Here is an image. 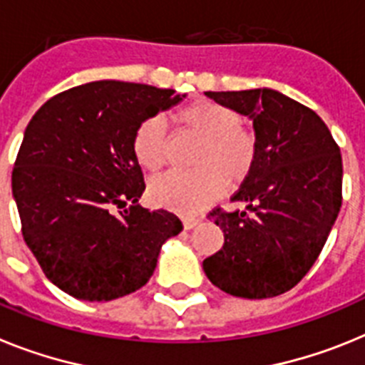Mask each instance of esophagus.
I'll return each mask as SVG.
<instances>
[{
    "mask_svg": "<svg viewBox=\"0 0 365 365\" xmlns=\"http://www.w3.org/2000/svg\"><path fill=\"white\" fill-rule=\"evenodd\" d=\"M198 218H192V217H183L182 218V224H183V230H192V227L198 224Z\"/></svg>",
    "mask_w": 365,
    "mask_h": 365,
    "instance_id": "esophagus-1",
    "label": "esophagus"
}]
</instances>
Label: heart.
<instances>
[{"mask_svg": "<svg viewBox=\"0 0 365 365\" xmlns=\"http://www.w3.org/2000/svg\"><path fill=\"white\" fill-rule=\"evenodd\" d=\"M183 134L200 141L192 156V173H173L148 187L150 200L176 213L191 215L215 202L224 189L233 191L248 182L257 165V139L242 126L233 108L198 99L174 113ZM134 156L143 169L158 170L169 160V134L163 117L139 123L132 139Z\"/></svg>", "mask_w": 365, "mask_h": 365, "instance_id": "1", "label": "heart"}]
</instances>
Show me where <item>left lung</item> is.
Here are the masks:
<instances>
[{
  "label": "left lung",
  "mask_w": 365,
  "mask_h": 365,
  "mask_svg": "<svg viewBox=\"0 0 365 365\" xmlns=\"http://www.w3.org/2000/svg\"><path fill=\"white\" fill-rule=\"evenodd\" d=\"M205 95L248 117L259 154L231 198L244 209L211 213L224 244L204 272L231 296L284 294L312 268L340 213V148L318 113L270 88Z\"/></svg>",
  "instance_id": "1"
}]
</instances>
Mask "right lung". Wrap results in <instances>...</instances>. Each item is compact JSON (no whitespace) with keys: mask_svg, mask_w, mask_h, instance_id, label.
Instances as JSON below:
<instances>
[{"mask_svg":"<svg viewBox=\"0 0 365 365\" xmlns=\"http://www.w3.org/2000/svg\"><path fill=\"white\" fill-rule=\"evenodd\" d=\"M185 93L97 81L55 95L33 115L12 170L21 233L51 283L84 301H112L147 284L176 215L138 204V125ZM125 207L119 215L113 209Z\"/></svg>","mask_w":365,"mask_h":365,"instance_id":"obj_1","label":"right lung"}]
</instances>
